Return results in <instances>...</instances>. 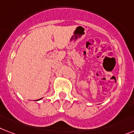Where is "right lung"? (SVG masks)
Returning <instances> with one entry per match:
<instances>
[{
    "instance_id": "right-lung-1",
    "label": "right lung",
    "mask_w": 134,
    "mask_h": 134,
    "mask_svg": "<svg viewBox=\"0 0 134 134\" xmlns=\"http://www.w3.org/2000/svg\"><path fill=\"white\" fill-rule=\"evenodd\" d=\"M40 99H39V100H40Z\"/></svg>"
}]
</instances>
